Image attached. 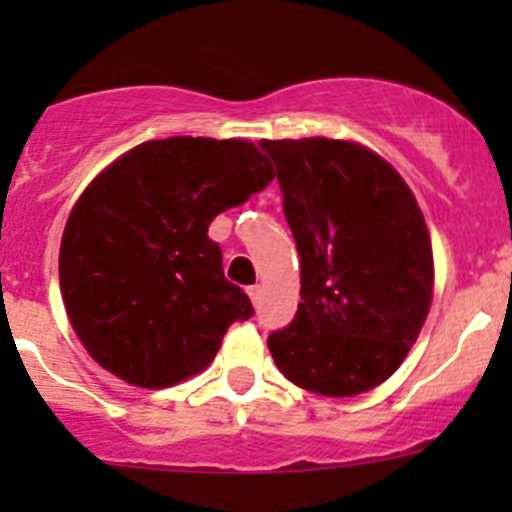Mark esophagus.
Listing matches in <instances>:
<instances>
[{
  "instance_id": "1",
  "label": "esophagus",
  "mask_w": 512,
  "mask_h": 512,
  "mask_svg": "<svg viewBox=\"0 0 512 512\" xmlns=\"http://www.w3.org/2000/svg\"><path fill=\"white\" fill-rule=\"evenodd\" d=\"M247 294H250L252 304H255V307H260V302H262V287H260V285L247 287Z\"/></svg>"
}]
</instances>
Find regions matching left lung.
<instances>
[{
  "label": "left lung",
  "mask_w": 512,
  "mask_h": 512,
  "mask_svg": "<svg viewBox=\"0 0 512 512\" xmlns=\"http://www.w3.org/2000/svg\"><path fill=\"white\" fill-rule=\"evenodd\" d=\"M277 168L302 262V302L267 339L277 369L322 396L389 379L433 297L431 237L414 193L369 148L332 138L260 141Z\"/></svg>",
  "instance_id": "left-lung-1"
}]
</instances>
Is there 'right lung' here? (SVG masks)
<instances>
[{
    "instance_id": "obj_1",
    "label": "right lung",
    "mask_w": 512,
    "mask_h": 512,
    "mask_svg": "<svg viewBox=\"0 0 512 512\" xmlns=\"http://www.w3.org/2000/svg\"><path fill=\"white\" fill-rule=\"evenodd\" d=\"M275 178L242 138L148 141L91 180L59 252L64 307L103 369L141 389L203 371L227 327L255 314L225 280L208 227Z\"/></svg>"
}]
</instances>
